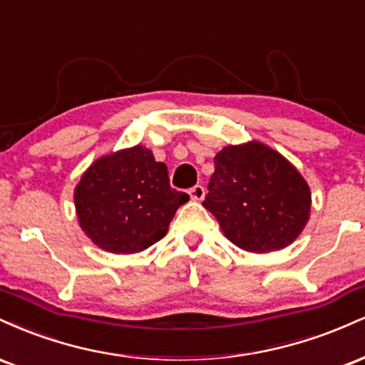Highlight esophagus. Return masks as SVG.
Segmentation results:
<instances>
[{
  "label": "esophagus",
  "mask_w": 365,
  "mask_h": 365,
  "mask_svg": "<svg viewBox=\"0 0 365 365\" xmlns=\"http://www.w3.org/2000/svg\"><path fill=\"white\" fill-rule=\"evenodd\" d=\"M187 192H190V196H191L192 201H201V200L205 198V187L200 186V184L192 186Z\"/></svg>",
  "instance_id": "obj_1"
}]
</instances>
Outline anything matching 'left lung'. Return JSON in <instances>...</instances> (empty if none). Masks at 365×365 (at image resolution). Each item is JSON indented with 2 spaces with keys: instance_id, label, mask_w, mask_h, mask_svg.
<instances>
[{
  "instance_id": "left-lung-1",
  "label": "left lung",
  "mask_w": 365,
  "mask_h": 365,
  "mask_svg": "<svg viewBox=\"0 0 365 365\" xmlns=\"http://www.w3.org/2000/svg\"><path fill=\"white\" fill-rule=\"evenodd\" d=\"M203 207L230 242L250 252L290 246L311 217L309 184L261 141L229 145L215 155Z\"/></svg>"
}]
</instances>
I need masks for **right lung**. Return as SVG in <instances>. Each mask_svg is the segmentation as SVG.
<instances>
[{"instance_id": "add662e5", "label": "right lung", "mask_w": 365, "mask_h": 365, "mask_svg": "<svg viewBox=\"0 0 365 365\" xmlns=\"http://www.w3.org/2000/svg\"><path fill=\"white\" fill-rule=\"evenodd\" d=\"M78 224L96 246L114 255L145 251L167 234L186 192L169 184V170L152 150L135 145L97 158L75 187Z\"/></svg>"}]
</instances>
